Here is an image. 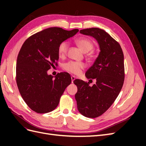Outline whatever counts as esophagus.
Masks as SVG:
<instances>
[{"label":"esophagus","mask_w":146,"mask_h":146,"mask_svg":"<svg viewBox=\"0 0 146 146\" xmlns=\"http://www.w3.org/2000/svg\"><path fill=\"white\" fill-rule=\"evenodd\" d=\"M71 80H72V83H73L74 82V81L76 80V77L75 76H71Z\"/></svg>","instance_id":"1"}]
</instances>
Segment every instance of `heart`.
<instances>
[{"mask_svg":"<svg viewBox=\"0 0 146 146\" xmlns=\"http://www.w3.org/2000/svg\"><path fill=\"white\" fill-rule=\"evenodd\" d=\"M76 43L79 48L85 53L88 52L93 48V44L89 39L86 38H80L76 40ZM69 43L67 41L61 42L58 46V53L60 57H64L67 53ZM85 67L83 63L69 61L63 65V69L70 73L78 75L81 72L82 69Z\"/></svg>","mask_w":146,"mask_h":146,"instance_id":"1","label":"heart"}]
</instances>
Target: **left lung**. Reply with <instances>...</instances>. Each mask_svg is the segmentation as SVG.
Returning <instances> with one entry per match:
<instances>
[{
	"label": "left lung",
	"mask_w": 146,
	"mask_h": 146,
	"mask_svg": "<svg viewBox=\"0 0 146 146\" xmlns=\"http://www.w3.org/2000/svg\"><path fill=\"white\" fill-rule=\"evenodd\" d=\"M80 33L94 38L100 48L98 56L85 74L87 78L95 79L96 83L90 86L89 82L79 79L74 81L77 86L75 98L78 111L85 117L95 118L110 107L122 89L123 54L120 44L102 29H86Z\"/></svg>",
	"instance_id": "obj_1"
}]
</instances>
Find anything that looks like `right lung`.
<instances>
[{"instance_id":"obj_1","label":"right lung","mask_w":146,"mask_h":146,"mask_svg":"<svg viewBox=\"0 0 146 146\" xmlns=\"http://www.w3.org/2000/svg\"><path fill=\"white\" fill-rule=\"evenodd\" d=\"M77 32L78 29L47 28L33 35L22 46L16 61V82L22 98L33 111L46 113L55 110L71 83L68 73L54 77L47 70L59 59L60 44Z\"/></svg>"}]
</instances>
